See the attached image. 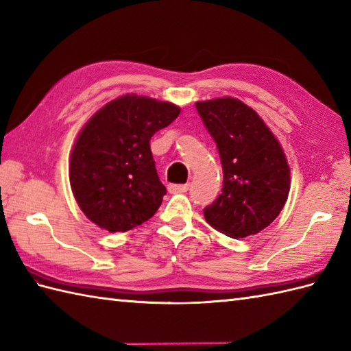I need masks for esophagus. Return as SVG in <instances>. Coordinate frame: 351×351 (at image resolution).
Returning <instances> with one entry per match:
<instances>
[{
	"mask_svg": "<svg viewBox=\"0 0 351 351\" xmlns=\"http://www.w3.org/2000/svg\"><path fill=\"white\" fill-rule=\"evenodd\" d=\"M190 184H170L169 185V191L170 193H185L189 191Z\"/></svg>",
	"mask_w": 351,
	"mask_h": 351,
	"instance_id": "obj_1",
	"label": "esophagus"
}]
</instances>
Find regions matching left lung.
I'll return each instance as SVG.
<instances>
[{
  "mask_svg": "<svg viewBox=\"0 0 351 351\" xmlns=\"http://www.w3.org/2000/svg\"><path fill=\"white\" fill-rule=\"evenodd\" d=\"M217 143L223 165V190L203 209L206 223L233 239L256 234L286 205L290 169L280 142L257 113L226 97L195 103Z\"/></svg>",
  "mask_w": 351,
  "mask_h": 351,
  "instance_id": "8db88e82",
  "label": "left lung"
}]
</instances>
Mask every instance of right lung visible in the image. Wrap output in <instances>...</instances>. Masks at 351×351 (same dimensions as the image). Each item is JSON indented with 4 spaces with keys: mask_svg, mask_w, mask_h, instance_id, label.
<instances>
[{
    "mask_svg": "<svg viewBox=\"0 0 351 351\" xmlns=\"http://www.w3.org/2000/svg\"><path fill=\"white\" fill-rule=\"evenodd\" d=\"M181 109L167 101L122 95L86 122L70 158V184L82 213L110 233L134 229L157 213L166 194L151 137Z\"/></svg>",
    "mask_w": 351,
    "mask_h": 351,
    "instance_id": "add662e5",
    "label": "right lung"
}]
</instances>
